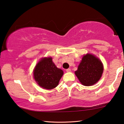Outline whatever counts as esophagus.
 <instances>
[{
  "label": "esophagus",
  "mask_w": 124,
  "mask_h": 124,
  "mask_svg": "<svg viewBox=\"0 0 124 124\" xmlns=\"http://www.w3.org/2000/svg\"><path fill=\"white\" fill-rule=\"evenodd\" d=\"M71 69H70V68H68V69H67L66 70V72H71Z\"/></svg>",
  "instance_id": "obj_1"
}]
</instances>
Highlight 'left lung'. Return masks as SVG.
I'll return each mask as SVG.
<instances>
[{
  "label": "left lung",
  "mask_w": 124,
  "mask_h": 124,
  "mask_svg": "<svg viewBox=\"0 0 124 124\" xmlns=\"http://www.w3.org/2000/svg\"><path fill=\"white\" fill-rule=\"evenodd\" d=\"M103 71V64L99 58L87 53L83 56L75 73L82 85L90 86L99 81Z\"/></svg>",
  "instance_id": "1"
}]
</instances>
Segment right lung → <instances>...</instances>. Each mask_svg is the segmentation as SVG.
Returning a JSON list of instances; mask_svg holds the SVG:
<instances>
[{"label": "right lung", "mask_w": 124, "mask_h": 124, "mask_svg": "<svg viewBox=\"0 0 124 124\" xmlns=\"http://www.w3.org/2000/svg\"><path fill=\"white\" fill-rule=\"evenodd\" d=\"M63 75V71L56 67L52 57L42 58L33 71L34 79L37 84L47 90L56 87Z\"/></svg>", "instance_id": "right-lung-1"}]
</instances>
